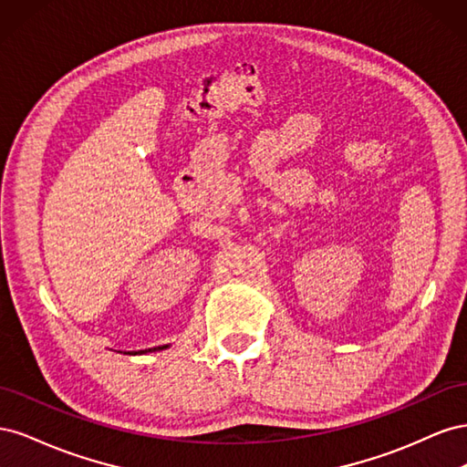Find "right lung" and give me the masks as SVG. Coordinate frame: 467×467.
<instances>
[{"label": "right lung", "mask_w": 467, "mask_h": 467, "mask_svg": "<svg viewBox=\"0 0 467 467\" xmlns=\"http://www.w3.org/2000/svg\"><path fill=\"white\" fill-rule=\"evenodd\" d=\"M158 348H163V347H158ZM148 350H150V348H148ZM153 350H155V348H153Z\"/></svg>", "instance_id": "right-lung-1"}]
</instances>
